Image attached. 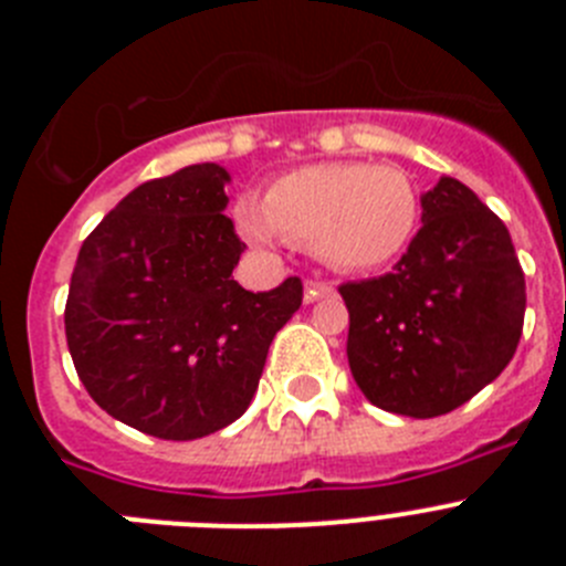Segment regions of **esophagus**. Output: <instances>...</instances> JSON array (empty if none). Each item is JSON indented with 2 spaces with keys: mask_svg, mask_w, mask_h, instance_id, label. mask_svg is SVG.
I'll list each match as a JSON object with an SVG mask.
<instances>
[{
  "mask_svg": "<svg viewBox=\"0 0 566 566\" xmlns=\"http://www.w3.org/2000/svg\"><path fill=\"white\" fill-rule=\"evenodd\" d=\"M334 294L332 283H319V280H308L306 283V303H314V300H323Z\"/></svg>",
  "mask_w": 566,
  "mask_h": 566,
  "instance_id": "1",
  "label": "esophagus"
}]
</instances>
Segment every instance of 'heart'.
I'll return each instance as SVG.
<instances>
[{
    "mask_svg": "<svg viewBox=\"0 0 566 566\" xmlns=\"http://www.w3.org/2000/svg\"><path fill=\"white\" fill-rule=\"evenodd\" d=\"M238 232L258 249L300 240L339 272L388 266L411 247L419 195L402 169L319 161L280 175L266 201L234 203Z\"/></svg>",
    "mask_w": 566,
    "mask_h": 566,
    "instance_id": "obj_1",
    "label": "heart"
}]
</instances>
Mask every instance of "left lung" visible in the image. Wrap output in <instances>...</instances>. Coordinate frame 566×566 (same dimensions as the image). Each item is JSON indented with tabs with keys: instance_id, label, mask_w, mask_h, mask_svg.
Wrapping results in <instances>:
<instances>
[{
	"instance_id": "1",
	"label": "left lung",
	"mask_w": 566,
	"mask_h": 566,
	"mask_svg": "<svg viewBox=\"0 0 566 566\" xmlns=\"http://www.w3.org/2000/svg\"><path fill=\"white\" fill-rule=\"evenodd\" d=\"M394 272L345 283L348 365L368 402L431 419L476 397L522 337L524 272L507 227L442 175Z\"/></svg>"
}]
</instances>
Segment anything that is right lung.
<instances>
[{"label": "right lung", "mask_w": 566, "mask_h": 566, "mask_svg": "<svg viewBox=\"0 0 566 566\" xmlns=\"http://www.w3.org/2000/svg\"><path fill=\"white\" fill-rule=\"evenodd\" d=\"M221 164H192L135 187L82 243L64 332L98 408L135 431L187 442L221 431L252 402L274 334L303 283L247 292L223 209Z\"/></svg>", "instance_id": "1"}]
</instances>
